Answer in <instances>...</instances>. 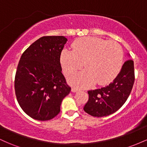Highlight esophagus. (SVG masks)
I'll list each match as a JSON object with an SVG mask.
<instances>
[{
	"mask_svg": "<svg viewBox=\"0 0 147 147\" xmlns=\"http://www.w3.org/2000/svg\"><path fill=\"white\" fill-rule=\"evenodd\" d=\"M71 91L72 92H77V91H79V89L77 88L72 87V89H71Z\"/></svg>",
	"mask_w": 147,
	"mask_h": 147,
	"instance_id": "esophagus-1",
	"label": "esophagus"
}]
</instances>
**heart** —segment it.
I'll list each match as a JSON object with an SVG mask.
<instances>
[{
    "mask_svg": "<svg viewBox=\"0 0 147 147\" xmlns=\"http://www.w3.org/2000/svg\"><path fill=\"white\" fill-rule=\"evenodd\" d=\"M124 52L115 41H108L97 37L86 36L75 40L72 50L64 49L61 54V63L66 75L75 74L83 66L85 70L70 79L72 84L88 87L100 85L113 79L122 65Z\"/></svg>",
    "mask_w": 147,
    "mask_h": 147,
    "instance_id": "1",
    "label": "heart"
}]
</instances>
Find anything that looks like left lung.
Wrapping results in <instances>:
<instances>
[{
	"label": "left lung",
	"mask_w": 147,
	"mask_h": 147,
	"mask_svg": "<svg viewBox=\"0 0 147 147\" xmlns=\"http://www.w3.org/2000/svg\"><path fill=\"white\" fill-rule=\"evenodd\" d=\"M128 57L130 55L127 53ZM135 81L134 63L131 59L123 64L112 83L104 88L89 90V99L84 110L93 117H104L114 113L127 100Z\"/></svg>",
	"instance_id": "1"
}]
</instances>
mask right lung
<instances>
[{
  "instance_id": "obj_1",
  "label": "right lung",
  "mask_w": 147,
  "mask_h": 147,
  "mask_svg": "<svg viewBox=\"0 0 147 147\" xmlns=\"http://www.w3.org/2000/svg\"><path fill=\"white\" fill-rule=\"evenodd\" d=\"M67 39L43 36L23 52L18 63L14 88L23 111L36 120H50L60 112L70 88L62 74L60 56Z\"/></svg>"
}]
</instances>
